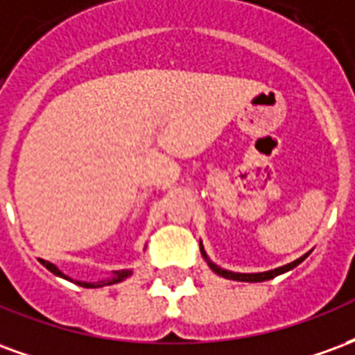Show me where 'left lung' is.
Masks as SVG:
<instances>
[{
  "label": "left lung",
  "instance_id": "obj_1",
  "mask_svg": "<svg viewBox=\"0 0 355 355\" xmlns=\"http://www.w3.org/2000/svg\"><path fill=\"white\" fill-rule=\"evenodd\" d=\"M200 251L201 254H203V259H205V262L209 264V268L215 272V274L223 275V277H226V279H234V282H247V283H259V282H268V279H274L275 275H282L285 274V272H289V270H293V268H297L300 262L304 261L306 257L310 253L302 254L300 259H297V261L289 262V264H285V266H279V268H274V270H268V272H254V274H243V272H232V270H226V268H220L218 264H215V262L211 261L207 257V253H205V249H203V245H201L200 241Z\"/></svg>",
  "mask_w": 355,
  "mask_h": 355
}]
</instances>
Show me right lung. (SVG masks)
Wrapping results in <instances>:
<instances>
[{
    "instance_id": "1",
    "label": "right lung",
    "mask_w": 355,
    "mask_h": 355,
    "mask_svg": "<svg viewBox=\"0 0 355 355\" xmlns=\"http://www.w3.org/2000/svg\"><path fill=\"white\" fill-rule=\"evenodd\" d=\"M40 262H42L43 266L47 268L49 272H53L55 275H58V277L68 279V282L78 283V285H81V287H87V289H98V287H104V285H114V283L123 282V279H127L129 275H132V270H117V272H114V274L110 275V277H106V279H98V282H80V279H72L70 275H66L64 272H62L60 268L55 266L53 262L43 261V259H40Z\"/></svg>"
}]
</instances>
